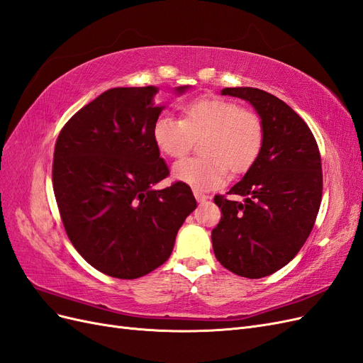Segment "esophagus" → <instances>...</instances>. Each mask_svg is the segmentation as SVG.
I'll use <instances>...</instances> for the list:
<instances>
[{"instance_id": "esophagus-1", "label": "esophagus", "mask_w": 363, "mask_h": 363, "mask_svg": "<svg viewBox=\"0 0 363 363\" xmlns=\"http://www.w3.org/2000/svg\"><path fill=\"white\" fill-rule=\"evenodd\" d=\"M194 195H195V200L199 201V203H204V201L208 200V196L204 195L203 192H200L199 189H194Z\"/></svg>"}]
</instances>
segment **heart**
<instances>
[{
    "label": "heart",
    "mask_w": 363,
    "mask_h": 363,
    "mask_svg": "<svg viewBox=\"0 0 363 363\" xmlns=\"http://www.w3.org/2000/svg\"><path fill=\"white\" fill-rule=\"evenodd\" d=\"M199 136L203 156L175 163L172 177L207 191L223 184L227 168L239 174L256 162L265 131L257 113L221 96L199 98L183 107L182 119L162 115L152 125L155 145L168 157L184 156Z\"/></svg>",
    "instance_id": "b5f03b06"
}]
</instances>
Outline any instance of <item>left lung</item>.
Here are the masks:
<instances>
[{
	"instance_id": "1",
	"label": "left lung",
	"mask_w": 363,
	"mask_h": 363,
	"mask_svg": "<svg viewBox=\"0 0 363 363\" xmlns=\"http://www.w3.org/2000/svg\"><path fill=\"white\" fill-rule=\"evenodd\" d=\"M221 95L248 101L260 116L263 145L228 194L215 196L221 221L212 230L219 263L240 277L260 279L296 256L309 238L323 195L321 156L311 128L292 108L256 87H225Z\"/></svg>"
}]
</instances>
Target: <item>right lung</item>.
Segmentation results:
<instances>
[{"instance_id": "right-lung-1", "label": "right lung", "mask_w": 363, "mask_h": 363, "mask_svg": "<svg viewBox=\"0 0 363 363\" xmlns=\"http://www.w3.org/2000/svg\"><path fill=\"white\" fill-rule=\"evenodd\" d=\"M157 92L156 86L103 92L65 124L54 148L52 186L67 235L89 265L115 279L163 265L196 207L188 184L155 188L169 174L152 140L164 108L155 104Z\"/></svg>"}]
</instances>
